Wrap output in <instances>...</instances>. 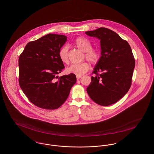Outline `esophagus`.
Returning <instances> with one entry per match:
<instances>
[{
  "label": "esophagus",
  "mask_w": 154,
  "mask_h": 154,
  "mask_svg": "<svg viewBox=\"0 0 154 154\" xmlns=\"http://www.w3.org/2000/svg\"><path fill=\"white\" fill-rule=\"evenodd\" d=\"M81 78V76H80V75H77V76H76V79H77V80Z\"/></svg>",
  "instance_id": "34e87169"
}]
</instances>
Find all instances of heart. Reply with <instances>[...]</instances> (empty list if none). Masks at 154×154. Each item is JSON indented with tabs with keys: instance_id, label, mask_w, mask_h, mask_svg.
<instances>
[{
	"instance_id": "b5f03b06",
	"label": "heart",
	"mask_w": 154,
	"mask_h": 154,
	"mask_svg": "<svg viewBox=\"0 0 154 154\" xmlns=\"http://www.w3.org/2000/svg\"><path fill=\"white\" fill-rule=\"evenodd\" d=\"M75 45L82 52L85 53L86 60L91 64H95L99 60L100 53L97 50L92 49L91 43L85 38L79 37L75 40ZM59 57L60 60L67 64L69 62L68 47L63 46L59 51ZM89 69V65L86 62L80 64H74L67 67L66 72L69 73H73L76 75H82L86 73Z\"/></svg>"
}]
</instances>
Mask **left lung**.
<instances>
[{
    "instance_id": "1",
    "label": "left lung",
    "mask_w": 154,
    "mask_h": 154,
    "mask_svg": "<svg viewBox=\"0 0 154 154\" xmlns=\"http://www.w3.org/2000/svg\"><path fill=\"white\" fill-rule=\"evenodd\" d=\"M85 34L100 40L101 50L87 91L95 103L108 106L123 98L131 88L135 66L132 48L118 34L106 28Z\"/></svg>"
}]
</instances>
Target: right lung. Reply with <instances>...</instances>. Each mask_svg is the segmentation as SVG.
<instances>
[{
	"label": "right lung",
	"mask_w": 154,
	"mask_h": 154,
	"mask_svg": "<svg viewBox=\"0 0 154 154\" xmlns=\"http://www.w3.org/2000/svg\"><path fill=\"white\" fill-rule=\"evenodd\" d=\"M67 41L63 35L48 34L29 42L19 58V84L35 106L48 110L60 107L76 82L75 74L57 75L65 68L59 51Z\"/></svg>",
	"instance_id": "right-lung-1"
}]
</instances>
